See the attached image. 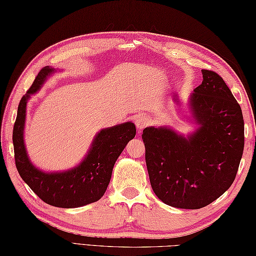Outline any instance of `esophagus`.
Returning <instances> with one entry per match:
<instances>
[{
  "mask_svg": "<svg viewBox=\"0 0 256 256\" xmlns=\"http://www.w3.org/2000/svg\"><path fill=\"white\" fill-rule=\"evenodd\" d=\"M135 124L138 128V132H140V130L146 128L148 124H150V118H148L145 114H138L135 118Z\"/></svg>",
  "mask_w": 256,
  "mask_h": 256,
  "instance_id": "obj_1",
  "label": "esophagus"
}]
</instances>
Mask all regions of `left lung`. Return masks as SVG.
Masks as SVG:
<instances>
[{"mask_svg":"<svg viewBox=\"0 0 256 256\" xmlns=\"http://www.w3.org/2000/svg\"><path fill=\"white\" fill-rule=\"evenodd\" d=\"M203 82L188 106L198 128L186 138L167 126L142 130L150 180L157 198L176 208L198 210L234 183L244 148V121L232 92L217 73Z\"/></svg>","mask_w":256,"mask_h":256,"instance_id":"obj_1","label":"left lung"}]
</instances>
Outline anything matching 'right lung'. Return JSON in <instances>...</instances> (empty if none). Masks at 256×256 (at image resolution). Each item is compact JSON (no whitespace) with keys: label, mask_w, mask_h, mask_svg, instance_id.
<instances>
[{"label":"right lung","mask_w":256,"mask_h":256,"mask_svg":"<svg viewBox=\"0 0 256 256\" xmlns=\"http://www.w3.org/2000/svg\"><path fill=\"white\" fill-rule=\"evenodd\" d=\"M54 72L56 70L50 66L41 70L18 104L13 130L15 164L22 179L44 203L62 208H75L102 198L116 159L128 142L135 138L136 128L134 123L126 122L101 130L94 136L86 157L72 169L44 172L36 168L28 157L24 142L26 106L32 94L37 92Z\"/></svg>","instance_id":"right-lung-1"}]
</instances>
